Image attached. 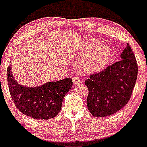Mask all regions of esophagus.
<instances>
[{
	"instance_id": "34e87169",
	"label": "esophagus",
	"mask_w": 147,
	"mask_h": 147,
	"mask_svg": "<svg viewBox=\"0 0 147 147\" xmlns=\"http://www.w3.org/2000/svg\"><path fill=\"white\" fill-rule=\"evenodd\" d=\"M73 82H74V85H77V84H78V83H80V79L78 78V77L75 76L73 78Z\"/></svg>"
}]
</instances>
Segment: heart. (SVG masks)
<instances>
[{"label": "heart", "instance_id": "b5f03b06", "mask_svg": "<svg viewBox=\"0 0 147 147\" xmlns=\"http://www.w3.org/2000/svg\"><path fill=\"white\" fill-rule=\"evenodd\" d=\"M84 53L88 55L85 59L83 67L90 72L98 71L104 69L111 56V49L107 45H100V43L95 40L87 41Z\"/></svg>", "mask_w": 147, "mask_h": 147}]
</instances>
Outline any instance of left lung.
<instances>
[{"mask_svg":"<svg viewBox=\"0 0 147 147\" xmlns=\"http://www.w3.org/2000/svg\"><path fill=\"white\" fill-rule=\"evenodd\" d=\"M121 59L85 81L88 87L87 106L95 117H105L119 111L128 102L136 83L138 67L129 44Z\"/></svg>","mask_w":147,"mask_h":147,"instance_id":"8db88e82","label":"left lung"}]
</instances>
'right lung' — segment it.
Here are the masks:
<instances>
[{
	"instance_id": "add662e5",
	"label": "right lung",
	"mask_w": 147,
	"mask_h": 147,
	"mask_svg": "<svg viewBox=\"0 0 147 147\" xmlns=\"http://www.w3.org/2000/svg\"><path fill=\"white\" fill-rule=\"evenodd\" d=\"M7 68V83L14 103L22 113L37 120H48L60 111L64 96L72 87L71 78L48 82L38 87H26L17 82Z\"/></svg>"
}]
</instances>
